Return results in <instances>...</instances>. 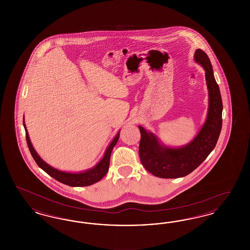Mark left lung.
<instances>
[{"instance_id": "obj_1", "label": "left lung", "mask_w": 250, "mask_h": 250, "mask_svg": "<svg viewBox=\"0 0 250 250\" xmlns=\"http://www.w3.org/2000/svg\"><path fill=\"white\" fill-rule=\"evenodd\" d=\"M195 60L205 69L209 91V109L205 124L189 144L181 148L163 147L155 136L140 126L139 154L143 167L161 178H179L191 173L214 150L222 127V99L207 54L197 49Z\"/></svg>"}]
</instances>
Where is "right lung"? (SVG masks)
<instances>
[{
	"instance_id": "1",
	"label": "right lung",
	"mask_w": 250,
	"mask_h": 250,
	"mask_svg": "<svg viewBox=\"0 0 250 250\" xmlns=\"http://www.w3.org/2000/svg\"><path fill=\"white\" fill-rule=\"evenodd\" d=\"M23 125L25 132H26V141H27L29 150L31 152V155L33 156V158L35 159V161H36L38 167H40L44 171H46L48 175H50L52 178L59 181L64 185L70 186V187H87V186L93 185L96 182H98L99 180H101L107 174L108 167H109L110 154H111V151H112L113 147L118 142L120 132H118L116 137L113 139V141L107 147L104 157L101 159V161L95 167H93L92 169H89L87 171L82 172V173H68V172H63V171H61V170H58L56 168H53L52 167L48 165L46 162H44L40 158V156L37 155L36 150L34 149L32 143H31L24 123Z\"/></svg>"
}]
</instances>
